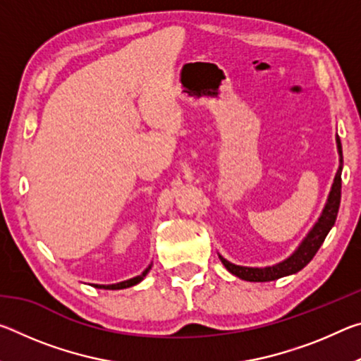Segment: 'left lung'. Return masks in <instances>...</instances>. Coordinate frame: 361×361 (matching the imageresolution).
I'll list each match as a JSON object with an SVG mask.
<instances>
[{"mask_svg":"<svg viewBox=\"0 0 361 361\" xmlns=\"http://www.w3.org/2000/svg\"><path fill=\"white\" fill-rule=\"evenodd\" d=\"M336 143H338V151H339V169L338 173L334 176V183L331 186V191H329L328 200L325 209H323L319 221L314 224V228L305 235V239L301 242L295 253L288 258L283 259L282 262L274 266L267 267H245V266H237L232 264L228 259H224L221 255H219V259L228 269L231 274H234L235 277L242 280H247V282H271V280H277L280 277L291 276V274H296L301 271L302 267L309 264L315 253L319 252L322 243L325 242L328 232L331 231L334 226L336 216H338L339 212V204H341V172H342V146L339 137L336 138Z\"/></svg>","mask_w":361,"mask_h":361,"instance_id":"left-lung-1","label":"left lung"}]
</instances>
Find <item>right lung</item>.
I'll return each instance as SVG.
<instances>
[{"instance_id":"obj_1","label":"right lung","mask_w":361,"mask_h":361,"mask_svg":"<svg viewBox=\"0 0 361 361\" xmlns=\"http://www.w3.org/2000/svg\"><path fill=\"white\" fill-rule=\"evenodd\" d=\"M149 269H151V266H149L148 269H145V271H143L142 274H140V276L133 277V279H129V280H124V282L113 283V285H94V286H95V288H105V290H122V288H129V286H133V285H137V283L142 282V280L146 277V274L149 272Z\"/></svg>"}]
</instances>
